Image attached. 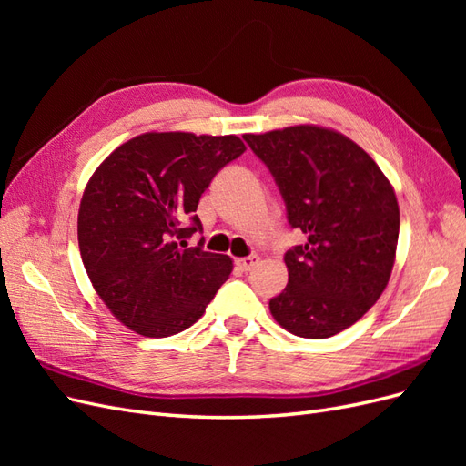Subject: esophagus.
Masks as SVG:
<instances>
[{
  "label": "esophagus",
  "instance_id": "esophagus-1",
  "mask_svg": "<svg viewBox=\"0 0 466 466\" xmlns=\"http://www.w3.org/2000/svg\"><path fill=\"white\" fill-rule=\"evenodd\" d=\"M257 262H258V257H257V255H250V257H245V258H238V260H237V266L241 268L243 272H248L250 268L255 266Z\"/></svg>",
  "mask_w": 466,
  "mask_h": 466
}]
</instances>
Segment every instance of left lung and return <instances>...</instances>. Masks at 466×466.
I'll list each match as a JSON object with an SVG mask.
<instances>
[{"mask_svg":"<svg viewBox=\"0 0 466 466\" xmlns=\"http://www.w3.org/2000/svg\"><path fill=\"white\" fill-rule=\"evenodd\" d=\"M284 198L291 229L288 286L272 317L301 338H329L360 320L387 288L397 252V196L358 144L319 126L245 134Z\"/></svg>","mask_w":466,"mask_h":466,"instance_id":"left-lung-1","label":"left lung"}]
</instances>
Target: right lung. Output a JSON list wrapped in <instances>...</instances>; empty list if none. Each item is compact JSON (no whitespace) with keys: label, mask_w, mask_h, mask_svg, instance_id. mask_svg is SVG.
Listing matches in <instances>:
<instances>
[{"label":"right lung","mask_w":466,"mask_h":466,"mask_svg":"<svg viewBox=\"0 0 466 466\" xmlns=\"http://www.w3.org/2000/svg\"><path fill=\"white\" fill-rule=\"evenodd\" d=\"M237 136L147 132L112 151L83 192L77 238L98 298L149 338L198 320L229 278L225 255L187 248L202 231L194 214L221 168L245 151Z\"/></svg>","instance_id":"right-lung-1"}]
</instances>
